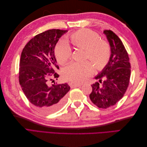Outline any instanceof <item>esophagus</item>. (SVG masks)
<instances>
[{
  "instance_id": "esophagus-1",
  "label": "esophagus",
  "mask_w": 147,
  "mask_h": 147,
  "mask_svg": "<svg viewBox=\"0 0 147 147\" xmlns=\"http://www.w3.org/2000/svg\"><path fill=\"white\" fill-rule=\"evenodd\" d=\"M70 87L71 88H76V87H79V86H82V84H78V83H71L70 84Z\"/></svg>"
}]
</instances>
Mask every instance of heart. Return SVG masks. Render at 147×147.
Wrapping results in <instances>:
<instances>
[{
    "label": "heart",
    "instance_id": "obj_1",
    "mask_svg": "<svg viewBox=\"0 0 147 147\" xmlns=\"http://www.w3.org/2000/svg\"><path fill=\"white\" fill-rule=\"evenodd\" d=\"M70 41L75 47L85 50V58L94 63L96 68L102 69L107 64L111 55L109 44L100 40L99 35L90 29H83L72 33ZM72 51L68 43L62 40L56 44L55 55L57 63L64 64L70 58ZM94 72L91 63H72L63 70L62 75L65 80L82 83L90 77Z\"/></svg>",
    "mask_w": 147,
    "mask_h": 147
}]
</instances>
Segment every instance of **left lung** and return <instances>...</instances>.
I'll return each mask as SVG.
<instances>
[{
	"instance_id": "8db88e82",
	"label": "left lung",
	"mask_w": 147,
	"mask_h": 147,
	"mask_svg": "<svg viewBox=\"0 0 147 147\" xmlns=\"http://www.w3.org/2000/svg\"><path fill=\"white\" fill-rule=\"evenodd\" d=\"M109 42L111 55L107 64L95 77L99 83L92 84L90 95L99 108L107 109L116 104L123 97L129 83L131 64L127 51L121 40L111 30H104Z\"/></svg>"
}]
</instances>
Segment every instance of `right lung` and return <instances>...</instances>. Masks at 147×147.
Segmentation results:
<instances>
[{
  "instance_id": "right-lung-1",
  "label": "right lung",
  "mask_w": 147,
  "mask_h": 147,
  "mask_svg": "<svg viewBox=\"0 0 147 147\" xmlns=\"http://www.w3.org/2000/svg\"><path fill=\"white\" fill-rule=\"evenodd\" d=\"M66 30L50 29L39 34L26 44L20 61L19 82L25 96L38 110L54 113L65 103L70 90L67 83L48 86V79L59 75L55 48ZM51 80H52L51 79Z\"/></svg>"
}]
</instances>
